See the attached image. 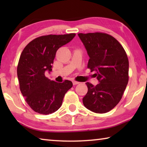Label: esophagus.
Segmentation results:
<instances>
[{
	"mask_svg": "<svg viewBox=\"0 0 147 147\" xmlns=\"http://www.w3.org/2000/svg\"><path fill=\"white\" fill-rule=\"evenodd\" d=\"M73 85H77V84H79L80 82H76V81H73Z\"/></svg>",
	"mask_w": 147,
	"mask_h": 147,
	"instance_id": "esophagus-1",
	"label": "esophagus"
}]
</instances>
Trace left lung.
Returning a JSON list of instances; mask_svg holds the SVG:
<instances>
[{
    "instance_id": "1",
    "label": "left lung",
    "mask_w": 147,
    "mask_h": 147,
    "mask_svg": "<svg viewBox=\"0 0 147 147\" xmlns=\"http://www.w3.org/2000/svg\"><path fill=\"white\" fill-rule=\"evenodd\" d=\"M89 56L88 68L96 71L99 84L86 82L88 93L83 98L86 108L97 113L111 110L119 102L128 82L127 54L113 36L102 32L78 34Z\"/></svg>"
}]
</instances>
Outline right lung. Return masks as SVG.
Returning a JSON list of instances; mask_svg holds the SVG:
<instances>
[{
    "mask_svg": "<svg viewBox=\"0 0 147 147\" xmlns=\"http://www.w3.org/2000/svg\"><path fill=\"white\" fill-rule=\"evenodd\" d=\"M75 34L47 35L34 39L24 47L17 65L20 90L36 112L48 115L60 108L65 94L73 87L71 81L58 83L45 76L52 71L56 51L68 43Z\"/></svg>",
    "mask_w": 147,
    "mask_h": 147,
    "instance_id": "add662e5",
    "label": "right lung"
}]
</instances>
